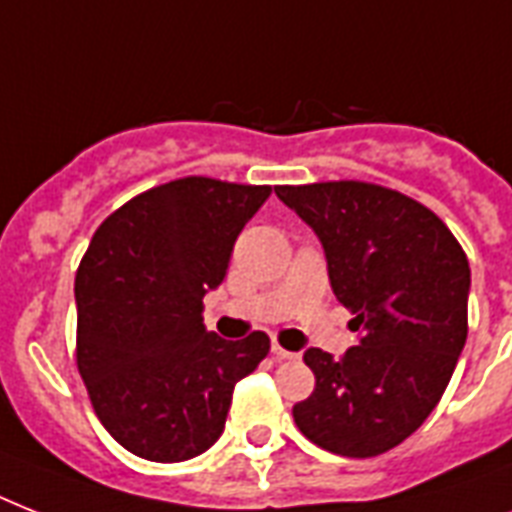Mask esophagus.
Segmentation results:
<instances>
[{
    "label": "esophagus",
    "mask_w": 512,
    "mask_h": 512,
    "mask_svg": "<svg viewBox=\"0 0 512 512\" xmlns=\"http://www.w3.org/2000/svg\"><path fill=\"white\" fill-rule=\"evenodd\" d=\"M271 353H273V356H276V358H279V361H287V358H297V353H292V350H284V348H281V345H279V342H273V345H271Z\"/></svg>",
    "instance_id": "esophagus-1"
}]
</instances>
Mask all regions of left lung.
<instances>
[{
    "label": "left lung",
    "mask_w": 512,
    "mask_h": 512,
    "mask_svg": "<svg viewBox=\"0 0 512 512\" xmlns=\"http://www.w3.org/2000/svg\"><path fill=\"white\" fill-rule=\"evenodd\" d=\"M276 196L316 231L361 332L342 358L305 350L316 388L292 417L327 452L377 457L428 420L452 380L468 337V257L436 212L385 185H279Z\"/></svg>",
    "instance_id": "obj_1"
}]
</instances>
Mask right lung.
Instances as JSON below:
<instances>
[{"label": "right lung", "instance_id": "right-lung-1", "mask_svg": "<svg viewBox=\"0 0 512 512\" xmlns=\"http://www.w3.org/2000/svg\"><path fill=\"white\" fill-rule=\"evenodd\" d=\"M271 185L180 177L138 193L92 236L76 271V366L114 441L151 462L207 452L236 382L271 340L207 332L204 295Z\"/></svg>", "mask_w": 512, "mask_h": 512}]
</instances>
